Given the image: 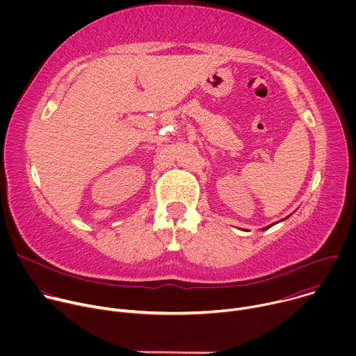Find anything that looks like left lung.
I'll list each match as a JSON object with an SVG mask.
<instances>
[{
	"label": "left lung",
	"mask_w": 356,
	"mask_h": 356,
	"mask_svg": "<svg viewBox=\"0 0 356 356\" xmlns=\"http://www.w3.org/2000/svg\"><path fill=\"white\" fill-rule=\"evenodd\" d=\"M289 217H290V216H289ZM283 220H286V218H283ZM273 225H275V224H270V225H268V227H265V228H264V229H269V228H270V227H273Z\"/></svg>",
	"instance_id": "left-lung-1"
}]
</instances>
